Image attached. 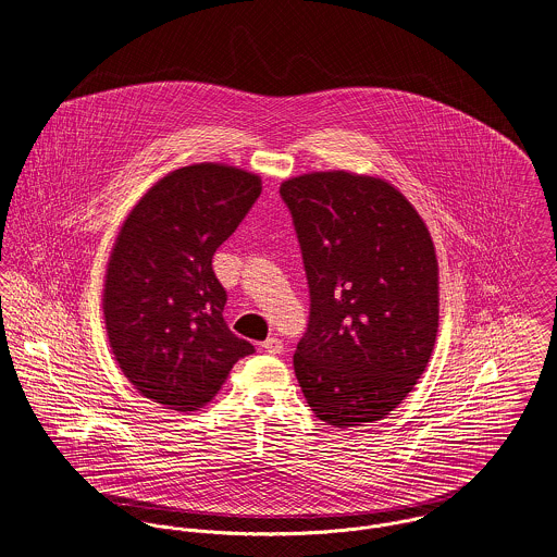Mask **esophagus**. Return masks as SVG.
Here are the masks:
<instances>
[{"instance_id":"1","label":"esophagus","mask_w":557,"mask_h":557,"mask_svg":"<svg viewBox=\"0 0 557 557\" xmlns=\"http://www.w3.org/2000/svg\"><path fill=\"white\" fill-rule=\"evenodd\" d=\"M261 347H263L268 354H281V351H283V343H281V338H276V336L265 338V341L261 343Z\"/></svg>"}]
</instances>
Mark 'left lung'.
I'll return each mask as SVG.
<instances>
[{
    "label": "left lung",
    "instance_id": "8db88e82",
    "mask_svg": "<svg viewBox=\"0 0 557 557\" xmlns=\"http://www.w3.org/2000/svg\"><path fill=\"white\" fill-rule=\"evenodd\" d=\"M311 294L298 384L336 429L386 418L431 358L440 276L431 234L393 184L318 171L281 184Z\"/></svg>",
    "mask_w": 557,
    "mask_h": 557
}]
</instances>
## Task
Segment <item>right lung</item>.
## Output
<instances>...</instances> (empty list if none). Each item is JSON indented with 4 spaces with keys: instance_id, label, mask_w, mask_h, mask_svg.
<instances>
[{
    "instance_id": "obj_1",
    "label": "right lung",
    "mask_w": 557,
    "mask_h": 557,
    "mask_svg": "<svg viewBox=\"0 0 557 557\" xmlns=\"http://www.w3.org/2000/svg\"><path fill=\"white\" fill-rule=\"evenodd\" d=\"M259 195L255 173L182 166L139 199L117 234L102 294L109 345L128 382L166 409L203 407L255 351L223 319L227 292L212 257Z\"/></svg>"
}]
</instances>
